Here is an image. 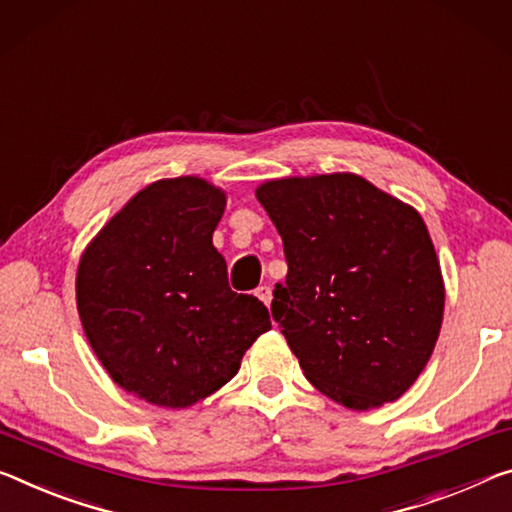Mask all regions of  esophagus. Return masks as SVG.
Instances as JSON below:
<instances>
[{"instance_id":"1","label":"esophagus","mask_w":512,"mask_h":512,"mask_svg":"<svg viewBox=\"0 0 512 512\" xmlns=\"http://www.w3.org/2000/svg\"><path fill=\"white\" fill-rule=\"evenodd\" d=\"M255 296L262 300L264 305H271V298H273V294H271V287L269 285H262V287H257L255 289Z\"/></svg>"}]
</instances>
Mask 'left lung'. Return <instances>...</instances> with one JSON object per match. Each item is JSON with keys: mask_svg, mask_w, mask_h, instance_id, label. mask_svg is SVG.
<instances>
[{"mask_svg": "<svg viewBox=\"0 0 512 512\" xmlns=\"http://www.w3.org/2000/svg\"><path fill=\"white\" fill-rule=\"evenodd\" d=\"M287 257L271 312L305 378L351 410L396 401L442 328L444 282L417 209L353 173L257 186Z\"/></svg>", "mask_w": 512, "mask_h": 512, "instance_id": "8db88e82", "label": "left lung"}]
</instances>
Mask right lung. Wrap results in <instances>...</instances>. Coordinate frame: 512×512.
Returning a JSON list of instances; mask_svg holds the SVG:
<instances>
[{
  "label": "right lung",
  "instance_id": "right-lung-1",
  "mask_svg": "<svg viewBox=\"0 0 512 512\" xmlns=\"http://www.w3.org/2000/svg\"><path fill=\"white\" fill-rule=\"evenodd\" d=\"M225 193L200 177L159 180L88 243L77 310L113 383L161 408H189L221 389L271 316L227 285L212 243Z\"/></svg>",
  "mask_w": 512,
  "mask_h": 512
}]
</instances>
